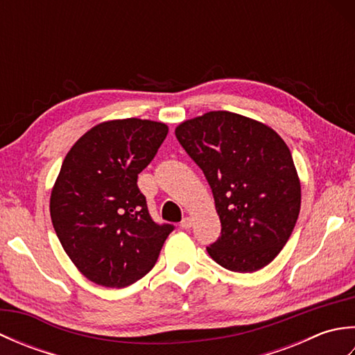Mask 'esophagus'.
Instances as JSON below:
<instances>
[{
	"label": "esophagus",
	"instance_id": "esophagus-1",
	"mask_svg": "<svg viewBox=\"0 0 355 355\" xmlns=\"http://www.w3.org/2000/svg\"><path fill=\"white\" fill-rule=\"evenodd\" d=\"M192 224H193V220H192V218L191 216H184L183 218V221H182V224H180V225H182V229H191L192 227Z\"/></svg>",
	"mask_w": 355,
	"mask_h": 355
}]
</instances>
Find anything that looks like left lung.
I'll list each match as a JSON object with an SVG mask.
<instances>
[{
    "mask_svg": "<svg viewBox=\"0 0 355 355\" xmlns=\"http://www.w3.org/2000/svg\"><path fill=\"white\" fill-rule=\"evenodd\" d=\"M180 145L212 187L221 236L207 247L216 263L253 273L288 241L300 210V180L273 128L230 111H209L175 128Z\"/></svg>",
    "mask_w": 355,
    "mask_h": 355,
    "instance_id": "8db88e82",
    "label": "left lung"
}]
</instances>
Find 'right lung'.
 Listing matches in <instances>:
<instances>
[{"label": "right lung", "mask_w": 355, "mask_h": 355, "mask_svg": "<svg viewBox=\"0 0 355 355\" xmlns=\"http://www.w3.org/2000/svg\"><path fill=\"white\" fill-rule=\"evenodd\" d=\"M168 131L154 120H107L65 155L50 216L65 253L88 281L125 288L154 268L173 227L150 220L137 177Z\"/></svg>", "instance_id": "obj_1"}]
</instances>
